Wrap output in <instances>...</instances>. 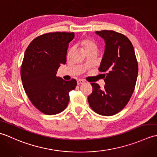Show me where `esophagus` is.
<instances>
[{
    "mask_svg": "<svg viewBox=\"0 0 157 157\" xmlns=\"http://www.w3.org/2000/svg\"><path fill=\"white\" fill-rule=\"evenodd\" d=\"M85 81L83 80V79H78V81H77V83H78V85H80V84H84Z\"/></svg>",
    "mask_w": 157,
    "mask_h": 157,
    "instance_id": "1",
    "label": "esophagus"
}]
</instances>
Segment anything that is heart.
I'll use <instances>...</instances> for the list:
<instances>
[{"label": "heart", "mask_w": 157, "mask_h": 157, "mask_svg": "<svg viewBox=\"0 0 157 157\" xmlns=\"http://www.w3.org/2000/svg\"><path fill=\"white\" fill-rule=\"evenodd\" d=\"M80 45L86 53H88L90 51H97V49H98L97 45H96L95 42L90 38L82 39L80 41ZM71 50L72 49H70L69 52H71Z\"/></svg>", "instance_id": "heart-1"}]
</instances>
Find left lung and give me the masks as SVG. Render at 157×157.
<instances>
[{
  "label": "left lung",
  "mask_w": 157,
  "mask_h": 157,
  "mask_svg": "<svg viewBox=\"0 0 157 157\" xmlns=\"http://www.w3.org/2000/svg\"><path fill=\"white\" fill-rule=\"evenodd\" d=\"M104 39L105 48L98 70L106 72L105 87L91 83L92 92L88 103L98 114L111 116L121 111L134 92L138 65L134 47L123 34L112 30L96 31Z\"/></svg>",
  "instance_id": "1"
}]
</instances>
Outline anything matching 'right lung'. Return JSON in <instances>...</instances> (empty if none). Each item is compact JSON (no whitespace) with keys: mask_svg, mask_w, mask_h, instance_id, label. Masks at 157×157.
<instances>
[{"mask_svg":"<svg viewBox=\"0 0 157 157\" xmlns=\"http://www.w3.org/2000/svg\"><path fill=\"white\" fill-rule=\"evenodd\" d=\"M73 32L44 34L31 42L21 67L24 90L36 109L46 115L62 112L69 101V92L77 86L75 79L65 81L56 77L61 64L66 63L69 43Z\"/></svg>","mask_w":157,"mask_h":157,"instance_id":"1","label":"right lung"}]
</instances>
